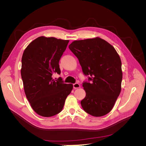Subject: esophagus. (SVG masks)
I'll list each match as a JSON object with an SVG mask.
<instances>
[{
	"label": "esophagus",
	"instance_id": "34e87169",
	"mask_svg": "<svg viewBox=\"0 0 146 146\" xmlns=\"http://www.w3.org/2000/svg\"><path fill=\"white\" fill-rule=\"evenodd\" d=\"M73 87H74V89H77V88H80V84H79V83H76L73 84Z\"/></svg>",
	"mask_w": 146,
	"mask_h": 146
}]
</instances>
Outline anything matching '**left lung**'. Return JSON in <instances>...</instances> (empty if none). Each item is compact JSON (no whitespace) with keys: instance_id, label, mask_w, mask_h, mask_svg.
<instances>
[{"instance_id":"8db88e82","label":"left lung","mask_w":146,"mask_h":146,"mask_svg":"<svg viewBox=\"0 0 146 146\" xmlns=\"http://www.w3.org/2000/svg\"><path fill=\"white\" fill-rule=\"evenodd\" d=\"M69 48L78 58L83 74L88 76V81L83 83L84 111L96 117L108 114L121 90L122 63L115 48L100 38L74 41Z\"/></svg>"}]
</instances>
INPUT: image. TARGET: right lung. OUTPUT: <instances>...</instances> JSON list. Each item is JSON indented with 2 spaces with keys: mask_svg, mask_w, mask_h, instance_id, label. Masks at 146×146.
<instances>
[{
  "mask_svg": "<svg viewBox=\"0 0 146 146\" xmlns=\"http://www.w3.org/2000/svg\"><path fill=\"white\" fill-rule=\"evenodd\" d=\"M69 40L38 37L31 42L22 57L21 70L25 94L31 107L39 115L51 117L62 110L66 98L71 92L72 84L64 83L59 77V61Z\"/></svg>",
  "mask_w": 146,
  "mask_h": 146,
  "instance_id": "1",
  "label": "right lung"
}]
</instances>
